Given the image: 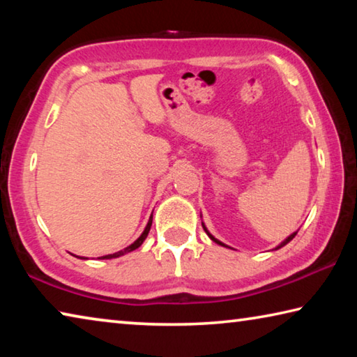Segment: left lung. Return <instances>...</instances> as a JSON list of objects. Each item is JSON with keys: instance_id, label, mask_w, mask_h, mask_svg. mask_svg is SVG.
<instances>
[{"instance_id": "left-lung-1", "label": "left lung", "mask_w": 357, "mask_h": 357, "mask_svg": "<svg viewBox=\"0 0 357 357\" xmlns=\"http://www.w3.org/2000/svg\"><path fill=\"white\" fill-rule=\"evenodd\" d=\"M203 228H204V231H206V233H208V236H209L211 239H213V241H214V243H217V244H220V245H225V244H222V243H220V241H217V239H215V238L213 236V234H211V233L208 231V229H206V227H204V225H203ZM294 236H296V233H293V234H291V236H288V238H287L285 241H283V243H282V244H280L279 247H277V249H280V247H283V245H285V244H288V243H289V241H291V239H293Z\"/></svg>"}]
</instances>
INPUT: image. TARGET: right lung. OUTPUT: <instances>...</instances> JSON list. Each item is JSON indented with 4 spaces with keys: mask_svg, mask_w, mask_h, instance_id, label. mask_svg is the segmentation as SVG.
<instances>
[{
    "mask_svg": "<svg viewBox=\"0 0 357 357\" xmlns=\"http://www.w3.org/2000/svg\"><path fill=\"white\" fill-rule=\"evenodd\" d=\"M151 225H153V217H151V219H149V222H148L146 228H144V231L142 233V236L138 238L134 244H130L129 247H126V249H123V250H119V252H116V253H110V255H105V257H102V258H105V259H110V258H118V257H121V255H124V253H128V252H132V250L138 249V247H140V245L143 244V241L146 239L148 233H149V229H151Z\"/></svg>",
    "mask_w": 357,
    "mask_h": 357,
    "instance_id": "obj_1",
    "label": "right lung"
}]
</instances>
